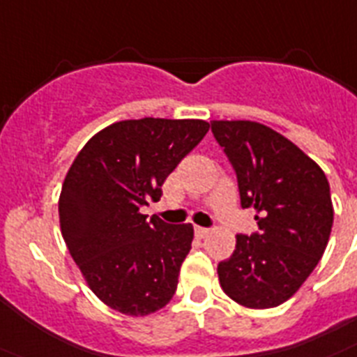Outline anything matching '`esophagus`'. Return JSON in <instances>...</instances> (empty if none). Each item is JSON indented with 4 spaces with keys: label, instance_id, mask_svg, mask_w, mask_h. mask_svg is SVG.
<instances>
[{
    "label": "esophagus",
    "instance_id": "1",
    "mask_svg": "<svg viewBox=\"0 0 357 357\" xmlns=\"http://www.w3.org/2000/svg\"><path fill=\"white\" fill-rule=\"evenodd\" d=\"M194 232H196L197 238H205V236H208L211 229H205V227H194Z\"/></svg>",
    "mask_w": 357,
    "mask_h": 357
}]
</instances>
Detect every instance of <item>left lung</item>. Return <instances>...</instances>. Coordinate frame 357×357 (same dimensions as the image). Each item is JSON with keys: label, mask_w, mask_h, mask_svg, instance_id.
<instances>
[{"label": "left lung", "mask_w": 357, "mask_h": 357, "mask_svg": "<svg viewBox=\"0 0 357 357\" xmlns=\"http://www.w3.org/2000/svg\"><path fill=\"white\" fill-rule=\"evenodd\" d=\"M236 172L243 208L259 230L236 236L218 265L220 285L236 303L272 308L296 294L331 238L334 208L326 176L303 151L256 121H211Z\"/></svg>", "instance_id": "8db88e82"}]
</instances>
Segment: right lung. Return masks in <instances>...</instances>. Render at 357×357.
<instances>
[{
    "label": "right lung",
    "mask_w": 357,
    "mask_h": 357,
    "mask_svg": "<svg viewBox=\"0 0 357 357\" xmlns=\"http://www.w3.org/2000/svg\"><path fill=\"white\" fill-rule=\"evenodd\" d=\"M208 132L203 119H125L91 137L59 196L61 234L86 283L110 308L146 316L178 289L190 252V223L170 225L142 206Z\"/></svg>",
    "instance_id": "right-lung-1"
}]
</instances>
